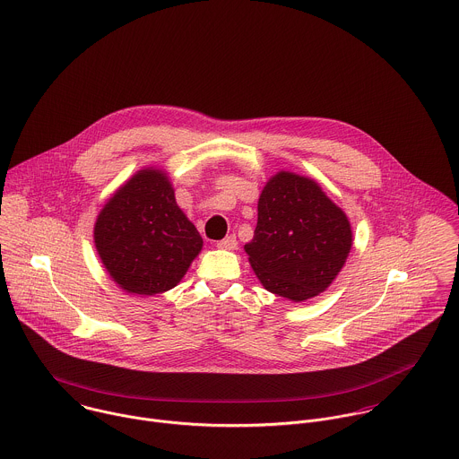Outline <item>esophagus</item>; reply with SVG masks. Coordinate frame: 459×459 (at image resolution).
Segmentation results:
<instances>
[{"mask_svg": "<svg viewBox=\"0 0 459 459\" xmlns=\"http://www.w3.org/2000/svg\"><path fill=\"white\" fill-rule=\"evenodd\" d=\"M216 247H218V248H221V250H236V248H238L236 236H227L225 239L218 241V243H216Z\"/></svg>", "mask_w": 459, "mask_h": 459, "instance_id": "34e87169", "label": "esophagus"}]
</instances>
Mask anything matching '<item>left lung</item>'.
<instances>
[{
    "label": "left lung",
    "mask_w": 459,
    "mask_h": 459,
    "mask_svg": "<svg viewBox=\"0 0 459 459\" xmlns=\"http://www.w3.org/2000/svg\"><path fill=\"white\" fill-rule=\"evenodd\" d=\"M351 247L347 214L313 178L279 171L266 182L245 252L268 291L293 302L316 297L336 279Z\"/></svg>",
    "instance_id": "left-lung-1"
}]
</instances>
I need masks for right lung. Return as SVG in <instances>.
<instances>
[{
    "instance_id": "obj_1",
    "label": "right lung",
    "mask_w": 459,
    "mask_h": 459,
    "mask_svg": "<svg viewBox=\"0 0 459 459\" xmlns=\"http://www.w3.org/2000/svg\"><path fill=\"white\" fill-rule=\"evenodd\" d=\"M94 245L112 281L134 295L175 288L202 250V238L175 202L168 175L146 168L100 211Z\"/></svg>"
}]
</instances>
